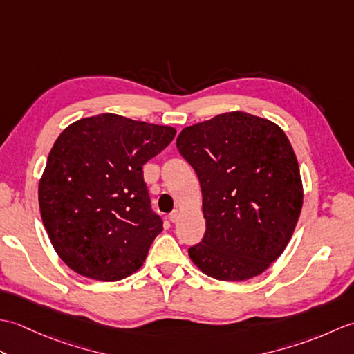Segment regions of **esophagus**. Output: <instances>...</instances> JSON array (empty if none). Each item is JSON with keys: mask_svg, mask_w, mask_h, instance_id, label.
Here are the masks:
<instances>
[{"mask_svg": "<svg viewBox=\"0 0 354 354\" xmlns=\"http://www.w3.org/2000/svg\"><path fill=\"white\" fill-rule=\"evenodd\" d=\"M169 219H170L173 223H175V222H178V221H179V212H178V209H175V212H171V213H170Z\"/></svg>", "mask_w": 354, "mask_h": 354, "instance_id": "1", "label": "esophagus"}]
</instances>
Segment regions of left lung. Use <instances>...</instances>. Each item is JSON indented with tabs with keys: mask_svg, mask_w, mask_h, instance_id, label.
<instances>
[{
	"mask_svg": "<svg viewBox=\"0 0 354 354\" xmlns=\"http://www.w3.org/2000/svg\"><path fill=\"white\" fill-rule=\"evenodd\" d=\"M176 147L196 171L205 234L189 255L205 275L245 281L272 265L295 231L303 181L278 124L242 111L185 127Z\"/></svg>",
	"mask_w": 354,
	"mask_h": 354,
	"instance_id": "left-lung-1",
	"label": "left lung"
}]
</instances>
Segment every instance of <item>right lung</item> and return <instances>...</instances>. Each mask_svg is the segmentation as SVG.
Listing matches in <instances>:
<instances>
[{
    "label": "right lung",
    "mask_w": 354,
    "mask_h": 354,
    "mask_svg": "<svg viewBox=\"0 0 354 354\" xmlns=\"http://www.w3.org/2000/svg\"><path fill=\"white\" fill-rule=\"evenodd\" d=\"M175 135L171 126L109 112L80 118L59 135L37 196L50 242L74 272L118 281L142 266L162 231L142 165Z\"/></svg>",
    "instance_id": "1"
}]
</instances>
